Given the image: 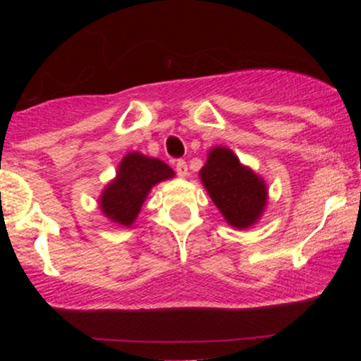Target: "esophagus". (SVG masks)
Listing matches in <instances>:
<instances>
[{
	"label": "esophagus",
	"instance_id": "obj_1",
	"mask_svg": "<svg viewBox=\"0 0 361 361\" xmlns=\"http://www.w3.org/2000/svg\"><path fill=\"white\" fill-rule=\"evenodd\" d=\"M175 169H176V175L180 178H185L186 175H188V166H186V161H183V159L178 161Z\"/></svg>",
	"mask_w": 361,
	"mask_h": 361
}]
</instances>
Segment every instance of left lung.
<instances>
[{"label": "left lung", "mask_w": 361, "mask_h": 361, "mask_svg": "<svg viewBox=\"0 0 361 361\" xmlns=\"http://www.w3.org/2000/svg\"><path fill=\"white\" fill-rule=\"evenodd\" d=\"M200 180L227 224L246 229L258 222L267 207V185L252 169L243 166L231 149H210Z\"/></svg>", "instance_id": "8db88e82"}]
</instances>
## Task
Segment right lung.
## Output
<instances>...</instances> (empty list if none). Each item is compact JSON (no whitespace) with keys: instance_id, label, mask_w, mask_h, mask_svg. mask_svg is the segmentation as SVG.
Returning <instances> with one entry per match:
<instances>
[{"instance_id":"right-lung-1","label":"right lung","mask_w":361,"mask_h":361,"mask_svg":"<svg viewBox=\"0 0 361 361\" xmlns=\"http://www.w3.org/2000/svg\"><path fill=\"white\" fill-rule=\"evenodd\" d=\"M175 176V171L163 161L140 152H128L120 161L115 180H111L100 197V209L106 219L130 227L142 209L151 188Z\"/></svg>"}]
</instances>
